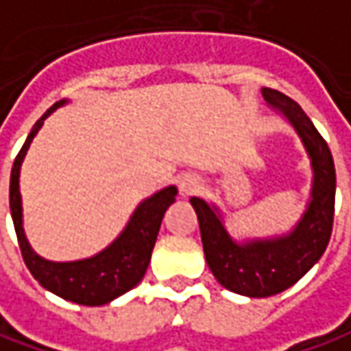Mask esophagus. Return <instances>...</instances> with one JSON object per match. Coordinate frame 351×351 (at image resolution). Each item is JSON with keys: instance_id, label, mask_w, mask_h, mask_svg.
<instances>
[{"instance_id": "34e87169", "label": "esophagus", "mask_w": 351, "mask_h": 351, "mask_svg": "<svg viewBox=\"0 0 351 351\" xmlns=\"http://www.w3.org/2000/svg\"><path fill=\"white\" fill-rule=\"evenodd\" d=\"M178 188H180V194H182V196H190V194H194V192L199 188L198 178H196L194 175L180 176V180H178Z\"/></svg>"}]
</instances>
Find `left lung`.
<instances>
[{"label":"left lung","instance_id":"8db88e82","mask_svg":"<svg viewBox=\"0 0 351 351\" xmlns=\"http://www.w3.org/2000/svg\"><path fill=\"white\" fill-rule=\"evenodd\" d=\"M262 95L293 124L307 147L315 182L308 210L289 237L237 245L219 215L204 199L190 198L198 215L204 254L210 270L229 291L248 297H270L299 282L324 254L332 235L336 171L328 143L303 108L284 93L264 87Z\"/></svg>","mask_w":351,"mask_h":351}]
</instances>
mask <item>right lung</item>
Here are the masks:
<instances>
[{"instance_id": "add662e5", "label": "right lung", "mask_w": 351, "mask_h": 351, "mask_svg": "<svg viewBox=\"0 0 351 351\" xmlns=\"http://www.w3.org/2000/svg\"><path fill=\"white\" fill-rule=\"evenodd\" d=\"M60 104H64V101L50 106L40 116V120H36L25 145L15 157V163L11 169V182H9V208H11V217L15 225L21 254L27 268L34 276V280H38V284L43 287L62 299L73 301L79 305L97 307L126 293L134 285L141 282L143 274L149 266L152 250L155 247L165 212L175 202L176 188H165L161 192L153 194L152 198L145 199L143 204H139L124 233L118 237L110 247L104 248L103 252H99L93 258L77 260V262H48L40 258L38 254H34L23 233L19 169L32 138L40 130L46 116L54 112Z\"/></svg>"}]
</instances>
